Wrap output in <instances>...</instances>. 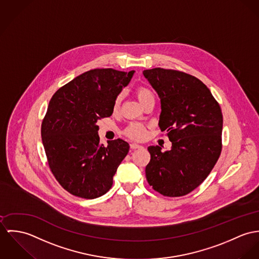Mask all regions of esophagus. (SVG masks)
I'll list each match as a JSON object with an SVG mask.
<instances>
[{
    "label": "esophagus",
    "mask_w": 259,
    "mask_h": 259,
    "mask_svg": "<svg viewBox=\"0 0 259 259\" xmlns=\"http://www.w3.org/2000/svg\"><path fill=\"white\" fill-rule=\"evenodd\" d=\"M130 147H131V149H139V148H142L141 145L136 143L130 144Z\"/></svg>",
    "instance_id": "1"
}]
</instances>
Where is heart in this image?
Returning a JSON list of instances; mask_svg holds the SVG:
<instances>
[{"label": "heart", "instance_id": "b5f03b06", "mask_svg": "<svg viewBox=\"0 0 259 259\" xmlns=\"http://www.w3.org/2000/svg\"><path fill=\"white\" fill-rule=\"evenodd\" d=\"M136 94H137V97H138V99L140 100V102L142 104H144L147 100L154 98V95L151 92V90L146 88V87H139L136 90ZM121 100H122V95L121 94L117 95L115 99H114V102H113V110H115V111L118 110V108L120 107V104H121ZM124 133L131 139L140 140V139L143 138L145 134H146V128H145L143 124L134 122V123H131L130 125L127 126Z\"/></svg>", "mask_w": 259, "mask_h": 259}]
</instances>
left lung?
<instances>
[{"mask_svg": "<svg viewBox=\"0 0 259 259\" xmlns=\"http://www.w3.org/2000/svg\"><path fill=\"white\" fill-rule=\"evenodd\" d=\"M161 100L159 127L172 148L150 146V186L166 197H182L205 180L222 152L223 113L210 90L188 73L164 68L143 71Z\"/></svg>", "mask_w": 259, "mask_h": 259, "instance_id": "8db88e82", "label": "left lung"}]
</instances>
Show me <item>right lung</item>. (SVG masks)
Returning <instances> with one entry per match:
<instances>
[{
  "instance_id": "obj_1",
  "label": "right lung",
  "mask_w": 259,
  "mask_h": 259,
  "mask_svg": "<svg viewBox=\"0 0 259 259\" xmlns=\"http://www.w3.org/2000/svg\"><path fill=\"white\" fill-rule=\"evenodd\" d=\"M134 72L91 69L52 97L41 123V140L51 171L71 195L95 199L111 189L130 147L122 139L99 143L97 121L112 115L116 96Z\"/></svg>"
}]
</instances>
